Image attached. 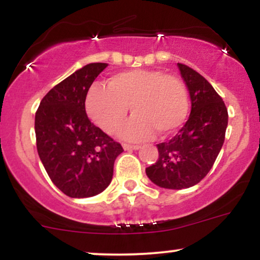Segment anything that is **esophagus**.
I'll return each instance as SVG.
<instances>
[{"label":"esophagus","instance_id":"34e87169","mask_svg":"<svg viewBox=\"0 0 260 260\" xmlns=\"http://www.w3.org/2000/svg\"><path fill=\"white\" fill-rule=\"evenodd\" d=\"M140 147L139 145H131V144H123L124 150H138Z\"/></svg>","mask_w":260,"mask_h":260}]
</instances>
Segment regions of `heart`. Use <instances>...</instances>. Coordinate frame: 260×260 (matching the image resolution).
Instances as JSON below:
<instances>
[{
  "label": "heart",
  "mask_w": 260,
  "mask_h": 260,
  "mask_svg": "<svg viewBox=\"0 0 260 260\" xmlns=\"http://www.w3.org/2000/svg\"><path fill=\"white\" fill-rule=\"evenodd\" d=\"M85 107L92 122L110 134L120 129L131 107L134 116L123 137L144 140L155 132L168 137L182 126L188 113V92L176 76L156 70L126 71L112 76L109 86H90Z\"/></svg>",
  "instance_id": "b5f03b06"
}]
</instances>
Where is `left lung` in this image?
<instances>
[{
  "label": "left lung",
  "instance_id": "left-lung-1",
  "mask_svg": "<svg viewBox=\"0 0 260 260\" xmlns=\"http://www.w3.org/2000/svg\"><path fill=\"white\" fill-rule=\"evenodd\" d=\"M189 91L188 121L169 142L157 144L156 162L145 169L156 186L183 189L199 183L213 168L225 140L229 115L222 98L193 68L177 63Z\"/></svg>",
  "mask_w": 260,
  "mask_h": 260
}]
</instances>
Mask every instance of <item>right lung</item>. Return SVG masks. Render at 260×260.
<instances>
[{
	"label": "right lung",
	"mask_w": 260,
	"mask_h": 260,
	"mask_svg": "<svg viewBox=\"0 0 260 260\" xmlns=\"http://www.w3.org/2000/svg\"><path fill=\"white\" fill-rule=\"evenodd\" d=\"M107 63H89L47 92L35 113L38 154L56 187L71 198L103 192L112 180L120 143L91 123L85 99Z\"/></svg>",
	"instance_id": "add662e5"
}]
</instances>
